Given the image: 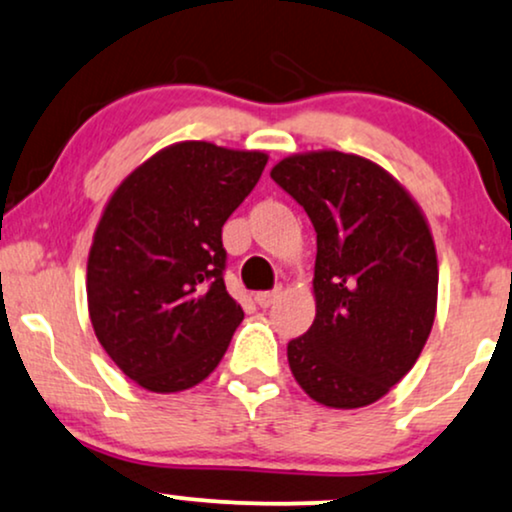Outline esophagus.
<instances>
[{
  "label": "esophagus",
  "instance_id": "34e87169",
  "mask_svg": "<svg viewBox=\"0 0 512 512\" xmlns=\"http://www.w3.org/2000/svg\"><path fill=\"white\" fill-rule=\"evenodd\" d=\"M279 298H281V288H276V291H262V293H255V303L260 305V307H272Z\"/></svg>",
  "mask_w": 512,
  "mask_h": 512
}]
</instances>
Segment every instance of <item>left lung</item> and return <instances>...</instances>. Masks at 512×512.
Returning a JSON list of instances; mask_svg holds the SVG:
<instances>
[{
	"mask_svg": "<svg viewBox=\"0 0 512 512\" xmlns=\"http://www.w3.org/2000/svg\"><path fill=\"white\" fill-rule=\"evenodd\" d=\"M272 178L317 231V315L288 343V365L324 408L377 403L420 357L432 334L439 260L415 197L384 166L315 150L283 157Z\"/></svg>",
	"mask_w": 512,
	"mask_h": 512,
	"instance_id": "8db88e82",
	"label": "left lung"
}]
</instances>
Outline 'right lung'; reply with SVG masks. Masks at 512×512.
<instances>
[{
	"mask_svg": "<svg viewBox=\"0 0 512 512\" xmlns=\"http://www.w3.org/2000/svg\"><path fill=\"white\" fill-rule=\"evenodd\" d=\"M269 155L183 140L116 186L88 255V312L114 365L152 393L205 381L243 322L224 286L221 226Z\"/></svg>",
	"mask_w": 512,
	"mask_h": 512,
	"instance_id": "1",
	"label": "right lung"
}]
</instances>
